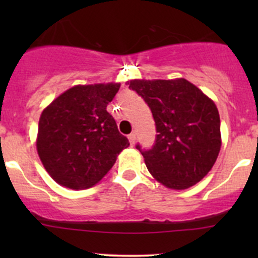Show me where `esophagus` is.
<instances>
[{"mask_svg": "<svg viewBox=\"0 0 258 258\" xmlns=\"http://www.w3.org/2000/svg\"><path fill=\"white\" fill-rule=\"evenodd\" d=\"M128 141H130V144H131V146H135V143H136V133L135 132H132L131 135H128Z\"/></svg>", "mask_w": 258, "mask_h": 258, "instance_id": "esophagus-1", "label": "esophagus"}]
</instances>
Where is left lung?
Wrapping results in <instances>:
<instances>
[{"label": "left lung", "mask_w": 258, "mask_h": 258, "mask_svg": "<svg viewBox=\"0 0 258 258\" xmlns=\"http://www.w3.org/2000/svg\"><path fill=\"white\" fill-rule=\"evenodd\" d=\"M130 88L144 99L155 121L154 146H136L154 178L172 189L200 182L221 149V121L215 103L184 79L132 80Z\"/></svg>", "instance_id": "8db88e82"}]
</instances>
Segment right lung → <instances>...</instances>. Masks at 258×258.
Here are the masks:
<instances>
[{
    "mask_svg": "<svg viewBox=\"0 0 258 258\" xmlns=\"http://www.w3.org/2000/svg\"><path fill=\"white\" fill-rule=\"evenodd\" d=\"M119 88L120 84L75 86L42 111L37 153L59 184L70 189L90 188L130 146L106 111Z\"/></svg>",
    "mask_w": 258,
    "mask_h": 258,
    "instance_id": "obj_1",
    "label": "right lung"
}]
</instances>
